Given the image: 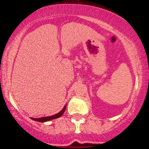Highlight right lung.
Listing matches in <instances>:
<instances>
[{
  "label": "right lung",
  "mask_w": 149,
  "mask_h": 149,
  "mask_svg": "<svg viewBox=\"0 0 149 149\" xmlns=\"http://www.w3.org/2000/svg\"><path fill=\"white\" fill-rule=\"evenodd\" d=\"M65 109H66V106L64 107V109H63L61 110L60 112H58V114H55V115L50 116V117H40V118H32V117H31V119H32V120H35V121L40 122V123H44V122L49 121V120H54V119H56V118H58V117H60L61 115H62L63 114H64V112L65 111Z\"/></svg>",
  "instance_id": "obj_1"
}]
</instances>
